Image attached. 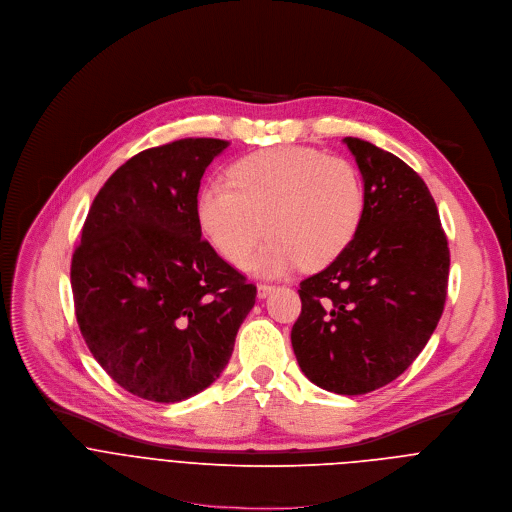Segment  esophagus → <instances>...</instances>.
I'll list each match as a JSON object with an SVG mask.
<instances>
[{
  "mask_svg": "<svg viewBox=\"0 0 512 512\" xmlns=\"http://www.w3.org/2000/svg\"><path fill=\"white\" fill-rule=\"evenodd\" d=\"M274 288H276L274 284H264V282H260V284H258V296H260V298H266L270 292H274Z\"/></svg>",
  "mask_w": 512,
  "mask_h": 512,
  "instance_id": "esophagus-1",
  "label": "esophagus"
}]
</instances>
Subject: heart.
<instances>
[{
    "label": "heart",
    "mask_w": 512,
    "mask_h": 512,
    "mask_svg": "<svg viewBox=\"0 0 512 512\" xmlns=\"http://www.w3.org/2000/svg\"><path fill=\"white\" fill-rule=\"evenodd\" d=\"M197 224L230 264L240 266L266 232L270 240L246 268L280 276L302 262H335L357 238L365 216L359 169L311 147H272L238 159L228 183L201 187Z\"/></svg>",
    "instance_id": "1"
}]
</instances>
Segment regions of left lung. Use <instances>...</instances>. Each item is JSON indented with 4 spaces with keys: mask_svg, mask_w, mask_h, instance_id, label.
Segmentation results:
<instances>
[{
    "mask_svg": "<svg viewBox=\"0 0 512 512\" xmlns=\"http://www.w3.org/2000/svg\"><path fill=\"white\" fill-rule=\"evenodd\" d=\"M365 185L353 244L300 282L290 341L302 373L339 395L397 379L422 353L444 311L450 250L424 179L393 153L345 137Z\"/></svg>",
    "mask_w": 512,
    "mask_h": 512,
    "instance_id": "1",
    "label": "left lung"
}]
</instances>
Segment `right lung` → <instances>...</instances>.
I'll list each match as a JSON object with an SVG mask.
<instances>
[{
  "mask_svg": "<svg viewBox=\"0 0 512 512\" xmlns=\"http://www.w3.org/2000/svg\"><path fill=\"white\" fill-rule=\"evenodd\" d=\"M220 139H181L121 165L96 193L70 282L80 333L121 387L177 403L228 365L256 286L201 240L195 201Z\"/></svg>",
  "mask_w": 512,
  "mask_h": 512,
  "instance_id": "1",
  "label": "right lung"
}]
</instances>
